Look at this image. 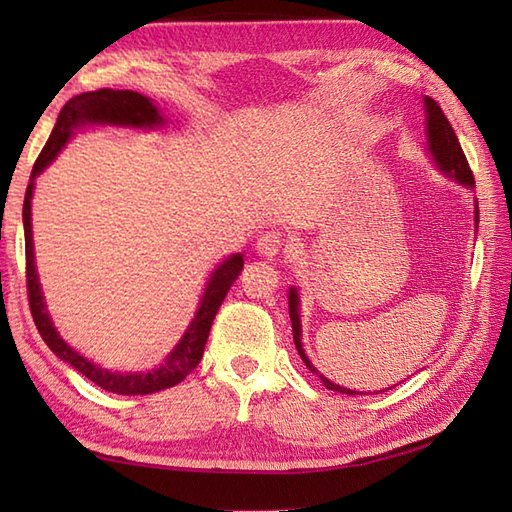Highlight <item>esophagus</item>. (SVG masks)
<instances>
[{"mask_svg": "<svg viewBox=\"0 0 512 512\" xmlns=\"http://www.w3.org/2000/svg\"><path fill=\"white\" fill-rule=\"evenodd\" d=\"M257 253L264 255V257H275L279 255V250L284 248V239H281V235L277 231H264L262 235L257 237Z\"/></svg>", "mask_w": 512, "mask_h": 512, "instance_id": "obj_1", "label": "esophagus"}]
</instances>
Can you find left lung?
Masks as SVG:
<instances>
[{"instance_id": "obj_1", "label": "left lung", "mask_w": 512, "mask_h": 512, "mask_svg": "<svg viewBox=\"0 0 512 512\" xmlns=\"http://www.w3.org/2000/svg\"><path fill=\"white\" fill-rule=\"evenodd\" d=\"M424 114H427V143H429V151L433 160H436V165L440 167V171L444 176L453 178L455 182L464 184V187L473 189L475 187V178H473V171L469 167V160H466L464 151L460 147V140L455 136L453 127L449 123V118L444 116L442 107L427 96L424 99ZM477 222H480V211L475 209V228ZM288 310H290V321H292V336H295V347L301 356V361L306 363V367L310 369L312 374H317L321 378V383L332 389V391H339V394H347V396H356L358 391H352L347 387H341L332 383V380L325 378L323 374H319V369L310 363V358L303 352V345H301V321H299V292L297 288H290L288 292Z\"/></svg>"}]
</instances>
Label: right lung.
<instances>
[{"instance_id":"1","label":"right lung","mask_w":512,"mask_h":512,"mask_svg":"<svg viewBox=\"0 0 512 512\" xmlns=\"http://www.w3.org/2000/svg\"><path fill=\"white\" fill-rule=\"evenodd\" d=\"M165 123V118L160 116L158 107L151 103L147 96L132 92V90H96V92H83L74 96L63 105V110L54 123L52 134L48 138L46 147L41 149V154L32 167L30 184L26 189L24 198V237H26V284H28V303L32 319H35L37 330L41 339L46 341L50 350L57 354L61 361L72 365L74 369L90 378L94 385H99L105 391L121 396H145L154 394V391L169 389L178 385L180 380L187 378L198 363L202 361L204 345L209 339L211 325L217 310H220L222 301L226 297L228 288L233 286L237 275L244 268V257L235 253L215 268L209 284H206L204 295L200 299L198 312H195L193 321L189 323L187 332L180 339V343L173 347L171 354L165 358V363L156 367L154 372H136V374H118L103 369L101 365H94L90 358L81 356L76 350L65 343L57 328L52 325L50 314L46 310V301L41 295L37 268H35V248H32V224H30V200L32 189H35V178L46 169L50 162L57 158L59 151L65 147V143L72 138L74 129L83 125H123V127H158Z\"/></svg>"}]
</instances>
